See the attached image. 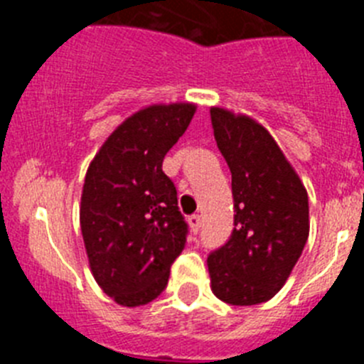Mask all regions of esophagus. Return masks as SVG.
I'll return each mask as SVG.
<instances>
[{"instance_id": "obj_1", "label": "esophagus", "mask_w": 364, "mask_h": 364, "mask_svg": "<svg viewBox=\"0 0 364 364\" xmlns=\"http://www.w3.org/2000/svg\"><path fill=\"white\" fill-rule=\"evenodd\" d=\"M188 224H189V228H191L193 233H198V230H200V226H202L200 215H191V217L188 218Z\"/></svg>"}]
</instances>
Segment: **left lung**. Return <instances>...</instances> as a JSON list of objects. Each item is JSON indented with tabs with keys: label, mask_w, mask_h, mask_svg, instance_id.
Returning <instances> with one entry per match:
<instances>
[{
	"label": "left lung",
	"mask_w": 364,
	"mask_h": 364,
	"mask_svg": "<svg viewBox=\"0 0 364 364\" xmlns=\"http://www.w3.org/2000/svg\"><path fill=\"white\" fill-rule=\"evenodd\" d=\"M210 112L235 205L230 240L208 257L211 290L252 306L277 294L297 264L310 233L308 193L266 127L228 109Z\"/></svg>",
	"instance_id": "obj_1"
}]
</instances>
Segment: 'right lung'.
I'll return each instance as SVG.
<instances>
[{"label":"right lung","instance_id":"obj_1","mask_svg":"<svg viewBox=\"0 0 364 364\" xmlns=\"http://www.w3.org/2000/svg\"><path fill=\"white\" fill-rule=\"evenodd\" d=\"M195 111L188 102L140 109L109 134L87 169L83 244L95 281L122 306L159 297L186 246L188 224L162 162Z\"/></svg>","mask_w":364,"mask_h":364}]
</instances>
